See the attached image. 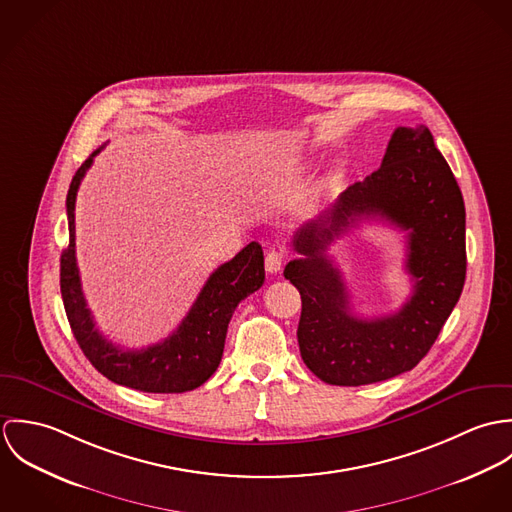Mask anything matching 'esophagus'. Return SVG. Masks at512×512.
<instances>
[{"instance_id":"34e87169","label":"esophagus","mask_w":512,"mask_h":512,"mask_svg":"<svg viewBox=\"0 0 512 512\" xmlns=\"http://www.w3.org/2000/svg\"><path fill=\"white\" fill-rule=\"evenodd\" d=\"M264 266H266V270L270 274H278L282 270V266H284V254L280 250H276V248L268 250L266 258H264Z\"/></svg>"}]
</instances>
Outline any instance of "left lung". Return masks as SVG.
Here are the masks:
<instances>
[{
  "label": "left lung",
  "instance_id": "left-lung-1",
  "mask_svg": "<svg viewBox=\"0 0 512 512\" xmlns=\"http://www.w3.org/2000/svg\"><path fill=\"white\" fill-rule=\"evenodd\" d=\"M407 230V269L415 290L403 309L357 318L340 273L324 254L359 219ZM301 258L284 276L301 295L297 343L303 363L327 384L361 386L418 365L438 339L465 284V205L426 126L396 128L380 167L341 193L335 207L293 236Z\"/></svg>",
  "mask_w": 512,
  "mask_h": 512
}]
</instances>
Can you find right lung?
Listing matches in <instances>:
<instances>
[{"mask_svg": "<svg viewBox=\"0 0 512 512\" xmlns=\"http://www.w3.org/2000/svg\"><path fill=\"white\" fill-rule=\"evenodd\" d=\"M98 147L74 173L69 195V246L61 254V293L74 339L92 366L108 380L153 394H177L199 388L219 368L226 329L236 305L264 284V252L250 242L230 262L219 266L181 325L161 343L140 351L110 343L86 307L74 254V203L80 181L90 169Z\"/></svg>", "mask_w": 512, "mask_h": 512, "instance_id": "right-lung-1", "label": "right lung"}]
</instances>
